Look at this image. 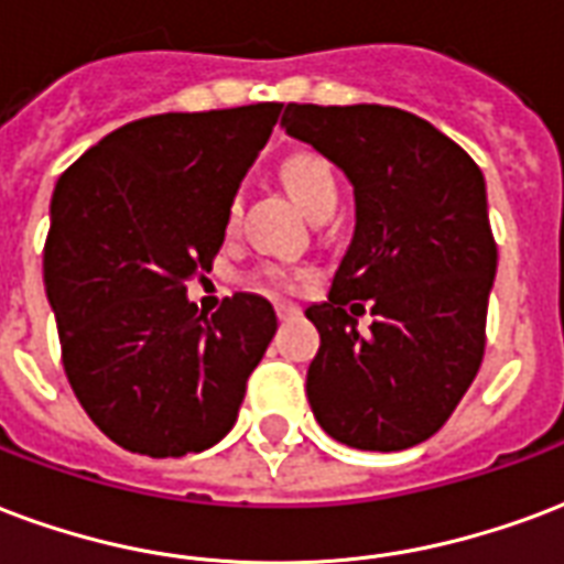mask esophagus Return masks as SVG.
I'll list each match as a JSON object with an SVG mask.
<instances>
[{
  "instance_id": "esophagus-1",
  "label": "esophagus",
  "mask_w": 564,
  "mask_h": 564,
  "mask_svg": "<svg viewBox=\"0 0 564 564\" xmlns=\"http://www.w3.org/2000/svg\"><path fill=\"white\" fill-rule=\"evenodd\" d=\"M274 311H278V319H293V316L302 314V311H299V307L290 302H278L274 304Z\"/></svg>"
}]
</instances>
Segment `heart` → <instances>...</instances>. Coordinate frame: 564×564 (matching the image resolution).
<instances>
[{
  "instance_id": "1",
  "label": "heart",
  "mask_w": 564,
  "mask_h": 564,
  "mask_svg": "<svg viewBox=\"0 0 564 564\" xmlns=\"http://www.w3.org/2000/svg\"><path fill=\"white\" fill-rule=\"evenodd\" d=\"M283 185L293 194L299 206L314 215L325 206H337V182L335 173L328 170L325 161H319L316 154H295L283 164ZM241 218V199L236 197L227 208V229H236ZM262 281L271 286H293V274H286L281 269H265Z\"/></svg>"
}]
</instances>
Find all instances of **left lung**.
I'll use <instances>...</instances> for the list:
<instances>
[{
  "label": "left lung",
  "mask_w": 564,
  "mask_h": 564,
  "mask_svg": "<svg viewBox=\"0 0 564 564\" xmlns=\"http://www.w3.org/2000/svg\"><path fill=\"white\" fill-rule=\"evenodd\" d=\"M281 128L328 158L356 197L332 293L304 311L319 332L311 410L349 448H412L448 421L484 358L496 241L481 170L398 107L286 104ZM365 303L375 325L358 336Z\"/></svg>",
  "instance_id": "8db88e82"
}]
</instances>
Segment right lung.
<instances>
[{
  "instance_id": "right-lung-1",
  "label": "right lung",
  "mask_w": 564,
  "mask_h": 564,
  "mask_svg": "<svg viewBox=\"0 0 564 564\" xmlns=\"http://www.w3.org/2000/svg\"><path fill=\"white\" fill-rule=\"evenodd\" d=\"M283 104L164 112L91 145L56 182L44 286L62 365L98 431L133 454L218 445L278 332L262 295L199 314L185 283L212 269L227 208Z\"/></svg>"
}]
</instances>
